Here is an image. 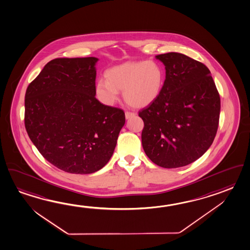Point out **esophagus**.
<instances>
[{"label": "esophagus", "mask_w": 250, "mask_h": 250, "mask_svg": "<svg viewBox=\"0 0 250 250\" xmlns=\"http://www.w3.org/2000/svg\"><path fill=\"white\" fill-rule=\"evenodd\" d=\"M136 116V113H131V112H125V117L126 119H130V118L135 117Z\"/></svg>", "instance_id": "1"}]
</instances>
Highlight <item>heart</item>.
Here are the masks:
<instances>
[{"instance_id":"heart-1","label":"heart","mask_w":250,"mask_h":250,"mask_svg":"<svg viewBox=\"0 0 250 250\" xmlns=\"http://www.w3.org/2000/svg\"><path fill=\"white\" fill-rule=\"evenodd\" d=\"M104 79L95 86L98 100L105 105L117 102L120 90L123 98L134 107H145L155 101L162 93L165 82V70L159 61H128L108 68Z\"/></svg>"}]
</instances>
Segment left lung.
Returning <instances> with one entry per match:
<instances>
[{
	"instance_id": "8db88e82",
	"label": "left lung",
	"mask_w": 250,
	"mask_h": 250,
	"mask_svg": "<svg viewBox=\"0 0 250 250\" xmlns=\"http://www.w3.org/2000/svg\"><path fill=\"white\" fill-rule=\"evenodd\" d=\"M155 58L165 65L166 79L159 98L138 113L145 124L143 148L158 166H186L215 139L220 96L205 64L176 52Z\"/></svg>"
}]
</instances>
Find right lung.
I'll return each instance as SVG.
<instances>
[{
  "instance_id": "1",
  "label": "right lung",
  "mask_w": 250,
  "mask_h": 250,
  "mask_svg": "<svg viewBox=\"0 0 250 250\" xmlns=\"http://www.w3.org/2000/svg\"><path fill=\"white\" fill-rule=\"evenodd\" d=\"M98 60L53 59L25 92V126L31 141L48 162L72 174L101 169L125 124L123 110L95 98Z\"/></svg>"
}]
</instances>
